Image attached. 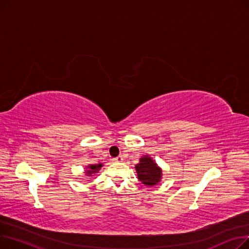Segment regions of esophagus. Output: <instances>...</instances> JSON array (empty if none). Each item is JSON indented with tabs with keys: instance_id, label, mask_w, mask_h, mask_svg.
Instances as JSON below:
<instances>
[{
	"instance_id": "1",
	"label": "esophagus",
	"mask_w": 249,
	"mask_h": 249,
	"mask_svg": "<svg viewBox=\"0 0 249 249\" xmlns=\"http://www.w3.org/2000/svg\"><path fill=\"white\" fill-rule=\"evenodd\" d=\"M114 160H115L116 162H122V161H123V156H122V155L117 156V158L114 159Z\"/></svg>"
}]
</instances>
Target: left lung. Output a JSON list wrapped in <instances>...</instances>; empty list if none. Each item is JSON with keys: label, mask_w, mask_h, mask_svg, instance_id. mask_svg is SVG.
<instances>
[{"label": "left lung", "mask_w": 249, "mask_h": 249, "mask_svg": "<svg viewBox=\"0 0 249 249\" xmlns=\"http://www.w3.org/2000/svg\"><path fill=\"white\" fill-rule=\"evenodd\" d=\"M135 169L138 179L144 186L153 187L160 182L162 178V169L148 154L141 156Z\"/></svg>", "instance_id": "obj_1"}]
</instances>
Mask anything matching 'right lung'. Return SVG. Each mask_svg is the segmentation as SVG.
Wrapping results in <instances>:
<instances>
[{
	"instance_id": "add662e5",
	"label": "right lung",
	"mask_w": 249,
	"mask_h": 249,
	"mask_svg": "<svg viewBox=\"0 0 249 249\" xmlns=\"http://www.w3.org/2000/svg\"><path fill=\"white\" fill-rule=\"evenodd\" d=\"M103 166V163H96V164H89L85 167L84 174L86 177H93V175L98 174L101 167Z\"/></svg>"
}]
</instances>
